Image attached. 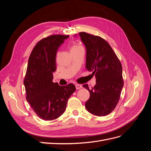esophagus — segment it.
<instances>
[{
	"label": "esophagus",
	"instance_id": "34e87169",
	"mask_svg": "<svg viewBox=\"0 0 151 151\" xmlns=\"http://www.w3.org/2000/svg\"><path fill=\"white\" fill-rule=\"evenodd\" d=\"M76 88L77 89H80L83 88V86L81 85V84H76Z\"/></svg>",
	"mask_w": 151,
	"mask_h": 151
}]
</instances>
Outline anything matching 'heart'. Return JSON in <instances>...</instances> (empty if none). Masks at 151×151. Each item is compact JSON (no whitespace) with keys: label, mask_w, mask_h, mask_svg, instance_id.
Wrapping results in <instances>:
<instances>
[{"label":"heart","mask_w":151,"mask_h":151,"mask_svg":"<svg viewBox=\"0 0 151 151\" xmlns=\"http://www.w3.org/2000/svg\"><path fill=\"white\" fill-rule=\"evenodd\" d=\"M81 47L78 46V45H74L71 48V50H73V49H76V48H80Z\"/></svg>","instance_id":"1"}]
</instances>
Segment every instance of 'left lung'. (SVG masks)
Returning a JSON list of instances; mask_svg holds the SVG:
<instances>
[{"label":"left lung","instance_id":"obj_1","mask_svg":"<svg viewBox=\"0 0 151 151\" xmlns=\"http://www.w3.org/2000/svg\"><path fill=\"white\" fill-rule=\"evenodd\" d=\"M79 36L86 50V67L93 72L96 82L92 89L87 84L83 85L90 93L86 108L94 115L106 116L115 108L120 97L123 86L122 64L106 41L85 32Z\"/></svg>","mask_w":151,"mask_h":151}]
</instances>
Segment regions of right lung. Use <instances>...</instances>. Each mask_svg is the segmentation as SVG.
Returning a JSON list of instances; mask_svg holds the SVG:
<instances>
[{
  "label": "right lung",
  "instance_id": "1",
  "mask_svg": "<svg viewBox=\"0 0 151 151\" xmlns=\"http://www.w3.org/2000/svg\"><path fill=\"white\" fill-rule=\"evenodd\" d=\"M68 35H52L40 40L29 57L24 84L26 100L44 120L57 119L64 113L68 99L75 92L73 84L60 86L53 82L56 55Z\"/></svg>",
  "mask_w": 151,
  "mask_h": 151
}]
</instances>
